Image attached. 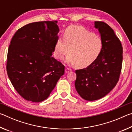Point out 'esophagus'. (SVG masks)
Masks as SVG:
<instances>
[{
	"label": "esophagus",
	"instance_id": "obj_1",
	"mask_svg": "<svg viewBox=\"0 0 132 132\" xmlns=\"http://www.w3.org/2000/svg\"><path fill=\"white\" fill-rule=\"evenodd\" d=\"M71 71V69L70 68H66L65 69V73H69L70 72V71Z\"/></svg>",
	"mask_w": 132,
	"mask_h": 132
}]
</instances>
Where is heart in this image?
Returning <instances> with one entry per match:
<instances>
[{"instance_id": "1", "label": "heart", "mask_w": 132, "mask_h": 132, "mask_svg": "<svg viewBox=\"0 0 132 132\" xmlns=\"http://www.w3.org/2000/svg\"><path fill=\"white\" fill-rule=\"evenodd\" d=\"M103 44L101 38L87 29L79 26H71L64 31L63 37L56 42L54 55L58 59L70 51L66 62L70 65L77 64L79 67L90 65L101 53Z\"/></svg>"}]
</instances>
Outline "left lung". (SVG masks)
<instances>
[{
  "label": "left lung",
  "mask_w": 132,
  "mask_h": 132,
  "mask_svg": "<svg viewBox=\"0 0 132 132\" xmlns=\"http://www.w3.org/2000/svg\"><path fill=\"white\" fill-rule=\"evenodd\" d=\"M103 46L98 57L86 68L76 70L75 87L87 101L104 97L115 87L121 72L123 48L113 29L102 21H95Z\"/></svg>",
  "instance_id": "left-lung-1"
}]
</instances>
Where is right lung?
I'll list each match as a JSON object with an SVG mask.
<instances>
[{"instance_id":"1","label":"right lung","mask_w":132,"mask_h":132,"mask_svg":"<svg viewBox=\"0 0 132 132\" xmlns=\"http://www.w3.org/2000/svg\"><path fill=\"white\" fill-rule=\"evenodd\" d=\"M57 21L34 22L19 29L7 53L8 77L17 93L34 102L46 100L64 75V66L52 56L59 29Z\"/></svg>"}]
</instances>
